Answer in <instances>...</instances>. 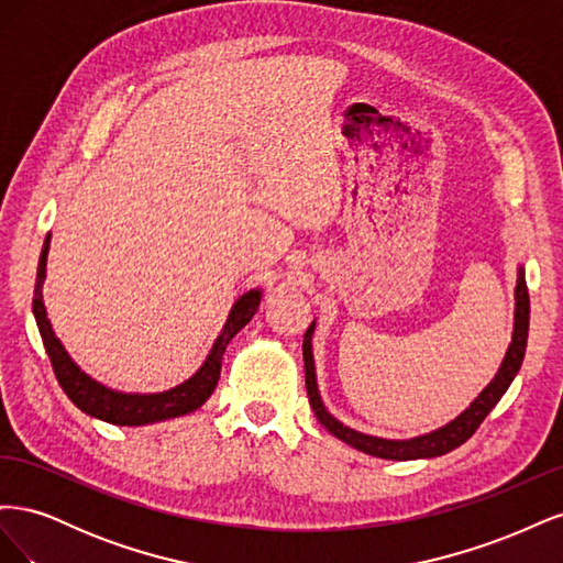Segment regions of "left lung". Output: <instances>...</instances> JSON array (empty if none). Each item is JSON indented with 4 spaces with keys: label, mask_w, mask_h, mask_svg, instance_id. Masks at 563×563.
<instances>
[{
    "label": "left lung",
    "mask_w": 563,
    "mask_h": 563,
    "mask_svg": "<svg viewBox=\"0 0 563 563\" xmlns=\"http://www.w3.org/2000/svg\"><path fill=\"white\" fill-rule=\"evenodd\" d=\"M528 314H531V302H528V288L523 277V265L517 269V288H515V331H512V343H509L503 364L493 378L476 397L463 413L446 422L444 428L432 430L428 434L411 437V439H383L356 432L347 424L340 422L329 413V408L323 406L319 385H317V371H314V356H312V335H314V321L312 327L305 331L302 340V360H305V387H308L310 406L317 416V420L327 428L335 439L345 441L352 449L362 451L366 455H376L383 460H420V457H437L444 455L476 432V428L484 422V418L493 411V406L500 401V397L512 385L515 376L521 368L523 354H526V340H528Z\"/></svg>",
    "instance_id": "8db88e82"
}]
</instances>
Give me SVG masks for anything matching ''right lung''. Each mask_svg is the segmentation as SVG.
<instances>
[{"label": "right lung", "mask_w": 563, "mask_h": 563, "mask_svg": "<svg viewBox=\"0 0 563 563\" xmlns=\"http://www.w3.org/2000/svg\"><path fill=\"white\" fill-rule=\"evenodd\" d=\"M48 244H51V234H46L42 255H40L32 312H35L51 366H54L56 378H58L65 395L70 397V401L87 416L110 422V424H122V428H139V424L180 418V416L197 411V408L213 395V389L220 378V364H223V354H225V347L230 345V340L246 327L255 312H258V305L263 298L261 288H251V291H246L244 296L234 300L223 331H220V335L216 338L209 356L203 360V364L199 366V371L192 378H187L185 383H180L172 389L155 391V395L117 391L103 383L93 380L89 373H84L73 362V356L67 354V350L63 347L60 338H56L54 329H51V321L46 317L44 298H42V286L46 279Z\"/></svg>", "instance_id": "obj_1"}]
</instances>
